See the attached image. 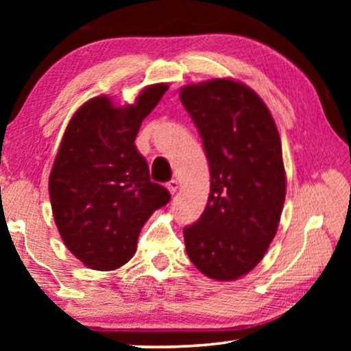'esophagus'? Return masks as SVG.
<instances>
[{"instance_id": "34e87169", "label": "esophagus", "mask_w": 351, "mask_h": 351, "mask_svg": "<svg viewBox=\"0 0 351 351\" xmlns=\"http://www.w3.org/2000/svg\"><path fill=\"white\" fill-rule=\"evenodd\" d=\"M165 187H167L169 192H170L171 195H173V193L176 192V190H178V187H180V182H178L176 180H171V181H169L167 184H165Z\"/></svg>"}]
</instances>
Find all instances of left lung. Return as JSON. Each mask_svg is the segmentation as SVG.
Masks as SVG:
<instances>
[{"instance_id":"8db88e82","label":"left lung","mask_w":351,"mask_h":351,"mask_svg":"<svg viewBox=\"0 0 351 351\" xmlns=\"http://www.w3.org/2000/svg\"><path fill=\"white\" fill-rule=\"evenodd\" d=\"M180 97L210 167L206 209L184 228L186 251L204 276L237 280L265 257L280 221L287 193L280 136L268 106L241 82L192 83Z\"/></svg>"}]
</instances>
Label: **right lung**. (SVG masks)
I'll use <instances>...</instances> for the list:
<instances>
[{
  "label": "right lung",
  "mask_w": 351,
  "mask_h": 351,
  "mask_svg": "<svg viewBox=\"0 0 351 351\" xmlns=\"http://www.w3.org/2000/svg\"><path fill=\"white\" fill-rule=\"evenodd\" d=\"M169 90L144 88L136 104L112 106L97 96L74 112L49 176L52 213L64 245L97 271L121 268L133 257L142 226L170 201L152 182L134 139L141 123Z\"/></svg>",
  "instance_id": "obj_1"
}]
</instances>
